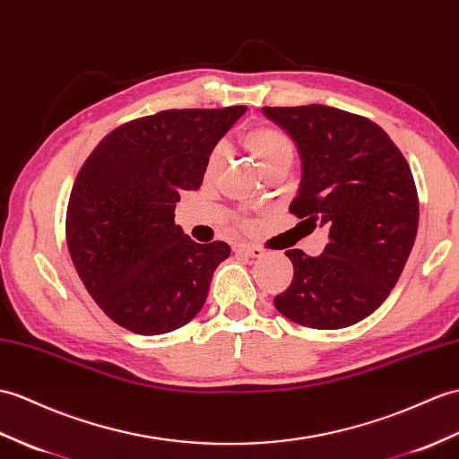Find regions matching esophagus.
<instances>
[{"mask_svg":"<svg viewBox=\"0 0 459 459\" xmlns=\"http://www.w3.org/2000/svg\"><path fill=\"white\" fill-rule=\"evenodd\" d=\"M234 252L250 255V258H262L264 255V250L260 247H255V244H237V247H234Z\"/></svg>","mask_w":459,"mask_h":459,"instance_id":"obj_1","label":"esophagus"}]
</instances>
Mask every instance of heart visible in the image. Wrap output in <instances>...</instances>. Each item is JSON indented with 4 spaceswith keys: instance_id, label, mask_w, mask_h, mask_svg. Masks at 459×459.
Wrapping results in <instances>:
<instances>
[{
    "instance_id": "1",
    "label": "heart",
    "mask_w": 459,
    "mask_h": 459,
    "mask_svg": "<svg viewBox=\"0 0 459 459\" xmlns=\"http://www.w3.org/2000/svg\"><path fill=\"white\" fill-rule=\"evenodd\" d=\"M242 144L247 148L248 154L255 160L264 174L272 172L273 168L287 166L290 168L295 158V146L290 136L281 129H275L270 125H258L252 126L242 136ZM222 160H225V148L215 146L207 158L205 174L212 176L217 174Z\"/></svg>"
}]
</instances>
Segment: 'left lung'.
Returning <instances> with one entry per match:
<instances>
[{"instance_id": "obj_1", "label": "left lung", "mask_w": 459, "mask_h": 459, "mask_svg": "<svg viewBox=\"0 0 459 459\" xmlns=\"http://www.w3.org/2000/svg\"><path fill=\"white\" fill-rule=\"evenodd\" d=\"M293 138L301 184L290 211L328 229L321 255L287 250L293 281L273 299L290 321L318 330L359 323L387 299L419 229V195L407 160L366 117L328 105L264 108Z\"/></svg>"}]
</instances>
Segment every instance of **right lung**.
<instances>
[{"label": "right lung", "mask_w": 459, "mask_h": 459, "mask_svg": "<svg viewBox=\"0 0 459 459\" xmlns=\"http://www.w3.org/2000/svg\"><path fill=\"white\" fill-rule=\"evenodd\" d=\"M247 111L168 109L117 126L74 181L66 242L85 290L143 336L187 325L205 305L227 242L197 244L174 222L181 191L199 189L207 158Z\"/></svg>", "instance_id": "add662e5"}]
</instances>
